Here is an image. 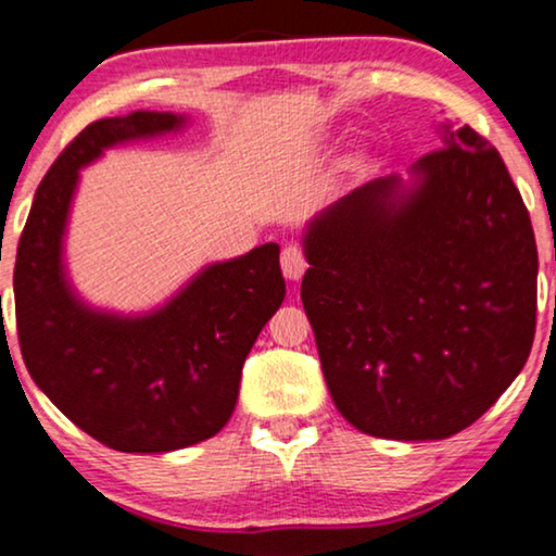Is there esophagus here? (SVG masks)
I'll return each mask as SVG.
<instances>
[{
	"label": "esophagus",
	"instance_id": "1",
	"mask_svg": "<svg viewBox=\"0 0 556 556\" xmlns=\"http://www.w3.org/2000/svg\"><path fill=\"white\" fill-rule=\"evenodd\" d=\"M280 268H283V276L288 280H301L303 273H306L308 263H306V255H303L301 245H286L283 253H280Z\"/></svg>",
	"mask_w": 556,
	"mask_h": 556
}]
</instances>
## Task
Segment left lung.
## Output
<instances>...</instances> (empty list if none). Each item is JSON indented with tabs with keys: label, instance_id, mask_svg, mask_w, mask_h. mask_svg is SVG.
<instances>
[{
	"label": "left lung",
	"instance_id": "1",
	"mask_svg": "<svg viewBox=\"0 0 556 556\" xmlns=\"http://www.w3.org/2000/svg\"><path fill=\"white\" fill-rule=\"evenodd\" d=\"M409 172L311 219L301 301L333 405L356 430L443 440L527 364L539 257L504 159L470 126L445 124L443 149Z\"/></svg>",
	"mask_w": 556,
	"mask_h": 556
}]
</instances>
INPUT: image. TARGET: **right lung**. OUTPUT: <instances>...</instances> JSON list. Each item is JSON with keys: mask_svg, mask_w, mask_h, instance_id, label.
<instances>
[{"mask_svg": "<svg viewBox=\"0 0 556 556\" xmlns=\"http://www.w3.org/2000/svg\"><path fill=\"white\" fill-rule=\"evenodd\" d=\"M134 111L83 128L35 192L14 265L22 359L60 413L121 453H169L230 420L245 356L286 299L276 242L212 263L162 308H90L67 283L63 238L78 172L105 149L185 126Z\"/></svg>", "mask_w": 556, "mask_h": 556, "instance_id": "add662e5", "label": "right lung"}]
</instances>
